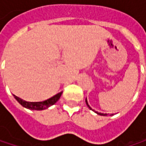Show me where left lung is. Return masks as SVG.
<instances>
[{
	"instance_id": "1",
	"label": "left lung",
	"mask_w": 146,
	"mask_h": 146,
	"mask_svg": "<svg viewBox=\"0 0 146 146\" xmlns=\"http://www.w3.org/2000/svg\"><path fill=\"white\" fill-rule=\"evenodd\" d=\"M85 102H86V105L88 106V107H89V108H90V110H92V108H91V107H90V106H89V104H88V102H87V98L85 99ZM96 113H97L98 115H101V116H102V115H104L103 113H101V112H97V111H96Z\"/></svg>"
}]
</instances>
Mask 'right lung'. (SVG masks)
<instances>
[{
  "label": "right lung",
  "instance_id": "add662e5",
  "mask_svg": "<svg viewBox=\"0 0 146 146\" xmlns=\"http://www.w3.org/2000/svg\"><path fill=\"white\" fill-rule=\"evenodd\" d=\"M62 96V92L56 94V96H52L51 98L44 101V102H26L17 96H14L15 99L19 102V104H21L23 107L25 108H28V109H30V110H37V111H40V110H44L48 107H50V106L54 105L56 102H57L60 97Z\"/></svg>",
  "mask_w": 146,
  "mask_h": 146
}]
</instances>
